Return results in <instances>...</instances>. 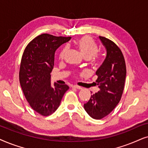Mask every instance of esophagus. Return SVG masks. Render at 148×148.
<instances>
[{"label":"esophagus","instance_id":"obj_1","mask_svg":"<svg viewBox=\"0 0 148 148\" xmlns=\"http://www.w3.org/2000/svg\"><path fill=\"white\" fill-rule=\"evenodd\" d=\"M72 87L73 88H77V89H82L81 86H78V85H73Z\"/></svg>","mask_w":148,"mask_h":148}]
</instances>
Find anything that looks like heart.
<instances>
[{"label":"heart","mask_w":148,"mask_h":148,"mask_svg":"<svg viewBox=\"0 0 148 148\" xmlns=\"http://www.w3.org/2000/svg\"><path fill=\"white\" fill-rule=\"evenodd\" d=\"M76 45L79 48L82 56L85 58L90 59L92 57H95V58H97L95 55L98 52V47L90 36H84L81 37L76 41ZM66 51L67 48L65 47L61 51L60 54V58L61 59L64 58Z\"/></svg>","instance_id":"obj_1"}]
</instances>
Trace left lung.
<instances>
[{"label":"left lung","instance_id":"1","mask_svg":"<svg viewBox=\"0 0 148 148\" xmlns=\"http://www.w3.org/2000/svg\"><path fill=\"white\" fill-rule=\"evenodd\" d=\"M99 38L107 51L105 60L96 72V82L100 89L84 104L88 115L97 120L111 113L119 103L127 74L125 58L121 49L106 37L99 36Z\"/></svg>","mask_w":148,"mask_h":148}]
</instances>
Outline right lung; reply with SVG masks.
Listing matches in <instances>:
<instances>
[{
	"instance_id": "right-lung-1",
	"label": "right lung",
	"mask_w": 148,
	"mask_h": 148,
	"mask_svg": "<svg viewBox=\"0 0 148 148\" xmlns=\"http://www.w3.org/2000/svg\"><path fill=\"white\" fill-rule=\"evenodd\" d=\"M71 37L39 35L25 47L19 68V82L30 107L40 115L47 116L56 111L67 84H51V72L54 66L55 52Z\"/></svg>"
}]
</instances>
